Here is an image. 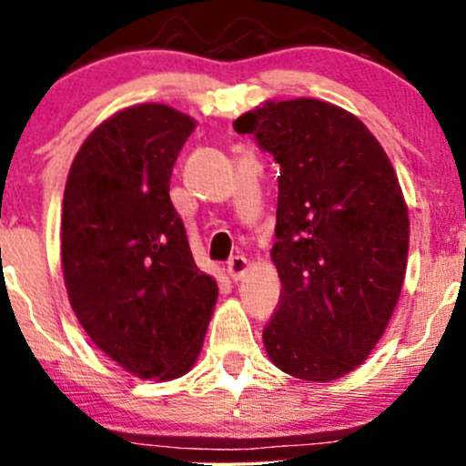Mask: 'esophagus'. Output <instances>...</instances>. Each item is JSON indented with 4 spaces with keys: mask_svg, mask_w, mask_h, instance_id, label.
I'll return each instance as SVG.
<instances>
[{
    "mask_svg": "<svg viewBox=\"0 0 466 466\" xmlns=\"http://www.w3.org/2000/svg\"><path fill=\"white\" fill-rule=\"evenodd\" d=\"M249 267H251V263L245 258V256H234V258L228 263V274L234 282H238V280H243L245 274H248Z\"/></svg>",
    "mask_w": 466,
    "mask_h": 466,
    "instance_id": "34e87169",
    "label": "esophagus"
}]
</instances>
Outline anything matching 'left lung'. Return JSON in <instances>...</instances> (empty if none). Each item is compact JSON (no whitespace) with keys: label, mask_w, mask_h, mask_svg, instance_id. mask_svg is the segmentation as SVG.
<instances>
[{"label":"left lung","mask_w":466,"mask_h":466,"mask_svg":"<svg viewBox=\"0 0 466 466\" xmlns=\"http://www.w3.org/2000/svg\"><path fill=\"white\" fill-rule=\"evenodd\" d=\"M280 164L276 243L282 291L263 330L271 363L329 383L386 333L408 267L399 177L357 116L315 98L267 100L234 122Z\"/></svg>","instance_id":"8db88e82"}]
</instances>
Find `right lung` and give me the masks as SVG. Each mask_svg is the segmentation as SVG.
I'll return each mask as SVG.
<instances>
[{
    "mask_svg": "<svg viewBox=\"0 0 466 466\" xmlns=\"http://www.w3.org/2000/svg\"><path fill=\"white\" fill-rule=\"evenodd\" d=\"M195 127L159 103L116 111L78 148L63 195L69 304L94 344L140 379L170 381L195 366L218 296L168 195Z\"/></svg>",
    "mask_w": 466,
    "mask_h": 466,
    "instance_id": "1",
    "label": "right lung"
}]
</instances>
